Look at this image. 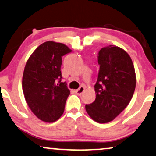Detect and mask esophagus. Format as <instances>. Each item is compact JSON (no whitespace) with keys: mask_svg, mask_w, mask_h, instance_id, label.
<instances>
[{"mask_svg":"<svg viewBox=\"0 0 156 156\" xmlns=\"http://www.w3.org/2000/svg\"><path fill=\"white\" fill-rule=\"evenodd\" d=\"M84 86H81V87H80V88H79V89H77L76 90V93L77 94V95H82V93H83V92H84Z\"/></svg>","mask_w":156,"mask_h":156,"instance_id":"34e87169","label":"esophagus"}]
</instances>
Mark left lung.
Instances as JSON below:
<instances>
[{
  "mask_svg": "<svg viewBox=\"0 0 156 156\" xmlns=\"http://www.w3.org/2000/svg\"><path fill=\"white\" fill-rule=\"evenodd\" d=\"M98 63L96 98L85 108L94 121L103 124L113 120L129 103L135 90L136 76L131 58L116 46L102 48Z\"/></svg>",
  "mask_w": 156,
  "mask_h": 156,
  "instance_id": "left-lung-1",
  "label": "left lung"
}]
</instances>
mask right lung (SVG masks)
Masks as SVG:
<instances>
[{"label": "right lung", "instance_id": "obj_1", "mask_svg": "<svg viewBox=\"0 0 156 156\" xmlns=\"http://www.w3.org/2000/svg\"><path fill=\"white\" fill-rule=\"evenodd\" d=\"M72 51L64 44L48 41L29 58L22 78V90L29 107L40 120L54 122L64 111L70 91L62 82V56Z\"/></svg>", "mask_w": 156, "mask_h": 156}]
</instances>
